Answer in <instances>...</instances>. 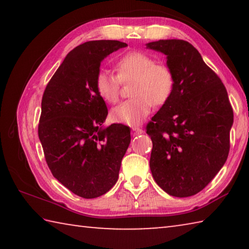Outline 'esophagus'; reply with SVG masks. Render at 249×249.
<instances>
[{"label":"esophagus","mask_w":249,"mask_h":249,"mask_svg":"<svg viewBox=\"0 0 249 249\" xmlns=\"http://www.w3.org/2000/svg\"><path fill=\"white\" fill-rule=\"evenodd\" d=\"M132 132H133V135H141L144 133V130H142V128L141 127H137V126H133Z\"/></svg>","instance_id":"obj_1"}]
</instances>
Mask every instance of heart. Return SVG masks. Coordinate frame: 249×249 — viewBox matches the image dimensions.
Listing matches in <instances>:
<instances>
[{
    "mask_svg": "<svg viewBox=\"0 0 249 249\" xmlns=\"http://www.w3.org/2000/svg\"><path fill=\"white\" fill-rule=\"evenodd\" d=\"M117 75L107 70L96 74L95 88L105 102L115 103L120 95L121 82L133 81L135 98L116 105L111 111L115 123L138 125L149 115L153 104L161 105L170 99L175 88V75L167 65L156 64L149 54L130 52L116 61Z\"/></svg>",
    "mask_w": 249,
    "mask_h": 249,
    "instance_id": "heart-1",
    "label": "heart"
}]
</instances>
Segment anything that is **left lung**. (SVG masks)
Returning <instances> with one entry per match:
<instances>
[{
	"label": "left lung",
	"instance_id": "left-lung-1",
	"mask_svg": "<svg viewBox=\"0 0 249 249\" xmlns=\"http://www.w3.org/2000/svg\"><path fill=\"white\" fill-rule=\"evenodd\" d=\"M146 48L166 56L175 75L170 99L151 117L150 170L168 195L187 197L224 166L234 115L224 84L188 41L160 39Z\"/></svg>",
	"mask_w": 249,
	"mask_h": 249
}]
</instances>
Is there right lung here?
<instances>
[{"label":"right lung","instance_id":"obj_1","mask_svg":"<svg viewBox=\"0 0 249 249\" xmlns=\"http://www.w3.org/2000/svg\"><path fill=\"white\" fill-rule=\"evenodd\" d=\"M127 44L92 40L67 54L46 87L38 136L53 176L84 199L107 193L119 179L130 142L123 124L105 127L107 108L95 88L101 62Z\"/></svg>","mask_w":249,"mask_h":249}]
</instances>
